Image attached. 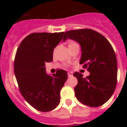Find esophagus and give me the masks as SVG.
I'll return each mask as SVG.
<instances>
[{
  "instance_id": "esophagus-1",
  "label": "esophagus",
  "mask_w": 127,
  "mask_h": 127,
  "mask_svg": "<svg viewBox=\"0 0 127 127\" xmlns=\"http://www.w3.org/2000/svg\"><path fill=\"white\" fill-rule=\"evenodd\" d=\"M72 76V72H68V77H70Z\"/></svg>"
}]
</instances>
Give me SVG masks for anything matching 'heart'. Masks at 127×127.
I'll use <instances>...</instances> for the list:
<instances>
[{"label": "heart", "instance_id": "obj_1", "mask_svg": "<svg viewBox=\"0 0 127 127\" xmlns=\"http://www.w3.org/2000/svg\"><path fill=\"white\" fill-rule=\"evenodd\" d=\"M75 44H77V43H74V42H70L69 43V45H68V47H70V46L75 45Z\"/></svg>", "mask_w": 127, "mask_h": 127}]
</instances>
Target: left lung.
<instances>
[{"mask_svg": "<svg viewBox=\"0 0 127 127\" xmlns=\"http://www.w3.org/2000/svg\"><path fill=\"white\" fill-rule=\"evenodd\" d=\"M66 39L80 45V64L90 73L86 78L80 72L74 73L78 80L76 97L88 106L102 105L110 99L117 85V62L112 46L103 35L90 29L66 32L63 41Z\"/></svg>", "mask_w": 127, "mask_h": 127, "instance_id": "left-lung-1", "label": "left lung"}]
</instances>
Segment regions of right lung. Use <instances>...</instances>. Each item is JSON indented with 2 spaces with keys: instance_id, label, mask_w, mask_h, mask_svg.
<instances>
[{
  "instance_id": "obj_1",
  "label": "right lung",
  "mask_w": 127,
  "mask_h": 127,
  "mask_svg": "<svg viewBox=\"0 0 127 127\" xmlns=\"http://www.w3.org/2000/svg\"><path fill=\"white\" fill-rule=\"evenodd\" d=\"M64 33H31L20 44L15 56L14 70L20 93L29 104L42 112L59 104L61 90L67 80L64 70L50 76L45 67V63L53 61L54 49Z\"/></svg>"
}]
</instances>
